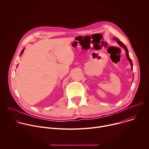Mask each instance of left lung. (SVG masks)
Returning <instances> with one entry per match:
<instances>
[{
	"label": "left lung",
	"instance_id": "left-lung-1",
	"mask_svg": "<svg viewBox=\"0 0 149 149\" xmlns=\"http://www.w3.org/2000/svg\"><path fill=\"white\" fill-rule=\"evenodd\" d=\"M114 40H116L117 43H118V44L121 47H122L125 49V52H126V56H127V59H128V60L130 61V63H131V65H132V70H133V63H132V61L131 58H130V56H129V52H128V49H127V48L125 47V45L123 43V42H121L118 39H117V38H114Z\"/></svg>",
	"mask_w": 149,
	"mask_h": 149
}]
</instances>
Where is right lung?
<instances>
[{
	"label": "right lung",
	"instance_id": "obj_1",
	"mask_svg": "<svg viewBox=\"0 0 149 149\" xmlns=\"http://www.w3.org/2000/svg\"><path fill=\"white\" fill-rule=\"evenodd\" d=\"M23 52H24V49H22V52H21V53H20V55H22V54L23 53Z\"/></svg>",
	"mask_w": 149,
	"mask_h": 149
}]
</instances>
